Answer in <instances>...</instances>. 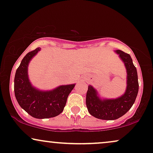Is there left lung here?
Listing matches in <instances>:
<instances>
[{"instance_id":"8db88e82","label":"left lung","mask_w":153,"mask_h":153,"mask_svg":"<svg viewBox=\"0 0 153 153\" xmlns=\"http://www.w3.org/2000/svg\"><path fill=\"white\" fill-rule=\"evenodd\" d=\"M124 63L126 70V88L124 94L117 98H102L98 91L88 85L86 103L88 112L94 117L103 120H114L124 115L136 100L138 92V74L129 54L114 51Z\"/></svg>"}]
</instances>
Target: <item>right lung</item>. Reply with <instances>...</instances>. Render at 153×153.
I'll use <instances>...</instances> for the list:
<instances>
[{"label":"right lung","mask_w":153,"mask_h":153,"mask_svg":"<svg viewBox=\"0 0 153 153\" xmlns=\"http://www.w3.org/2000/svg\"><path fill=\"white\" fill-rule=\"evenodd\" d=\"M41 51L37 48L22 59L14 80V91L17 102L24 110L36 119L55 117L62 112L67 98L76 84L61 85L52 90H41L31 84L28 75L29 62Z\"/></svg>","instance_id":"1"}]
</instances>
